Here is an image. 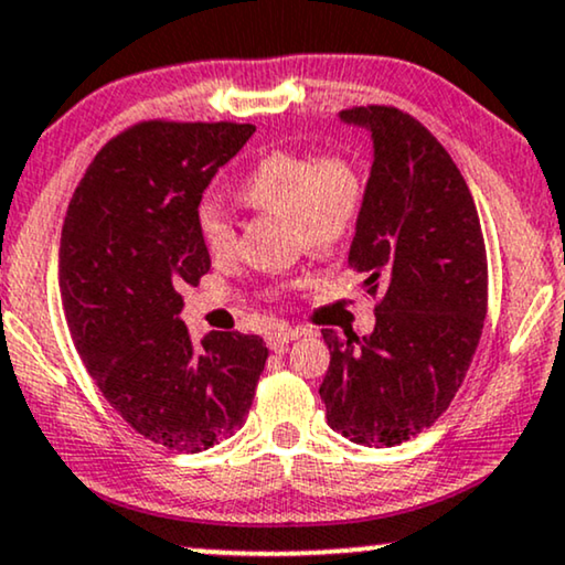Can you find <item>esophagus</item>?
<instances>
[{
  "instance_id": "34e87169",
  "label": "esophagus",
  "mask_w": 565,
  "mask_h": 565,
  "mask_svg": "<svg viewBox=\"0 0 565 565\" xmlns=\"http://www.w3.org/2000/svg\"><path fill=\"white\" fill-rule=\"evenodd\" d=\"M307 331L305 328H278V331H274L268 335V344L274 349H284L287 344H291V341H297L299 335H305Z\"/></svg>"
}]
</instances>
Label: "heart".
Instances as JSON below:
<instances>
[{
  "instance_id": "b5f03b06",
  "label": "heart",
  "mask_w": 565,
  "mask_h": 565,
  "mask_svg": "<svg viewBox=\"0 0 565 565\" xmlns=\"http://www.w3.org/2000/svg\"><path fill=\"white\" fill-rule=\"evenodd\" d=\"M365 174L347 153L274 151L242 177L237 195L247 209L287 216L307 249H331L352 237L365 211ZM198 230L213 258L234 253L232 218L216 203L200 205Z\"/></svg>"
}]
</instances>
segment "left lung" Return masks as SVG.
Returning a JSON list of instances; mask_svg holds the SVG:
<instances>
[{
	"label": "left lung",
	"mask_w": 565,
	"mask_h": 565,
	"mask_svg": "<svg viewBox=\"0 0 565 565\" xmlns=\"http://www.w3.org/2000/svg\"><path fill=\"white\" fill-rule=\"evenodd\" d=\"M373 140L349 266L381 295L370 335L323 331L331 430L398 446L430 427L463 383L488 312V258L472 192L430 130L394 106L339 114Z\"/></svg>",
	"instance_id": "left-lung-1"
}]
</instances>
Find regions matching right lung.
Masks as SVG:
<instances>
[{"instance_id": "1", "label": "right lung", "mask_w": 565, "mask_h": 565, "mask_svg": "<svg viewBox=\"0 0 565 565\" xmlns=\"http://www.w3.org/2000/svg\"><path fill=\"white\" fill-rule=\"evenodd\" d=\"M253 132L135 125L98 151L64 216L60 289L77 354L132 430L180 454L245 425L268 360L260 335L209 333L195 344L180 318V291L211 268L198 205Z\"/></svg>"}]
</instances>
